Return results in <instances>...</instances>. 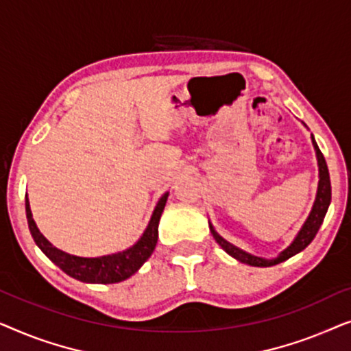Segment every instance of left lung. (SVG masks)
<instances>
[{"label":"left lung","mask_w":351,"mask_h":351,"mask_svg":"<svg viewBox=\"0 0 351 351\" xmlns=\"http://www.w3.org/2000/svg\"><path fill=\"white\" fill-rule=\"evenodd\" d=\"M311 143H313V148L316 153V161H318V172H319L318 174V177H319L318 190H316V198H315L313 208H311L308 217H306L304 225H302L299 233H297L295 238L292 239V243L285 249V251H281L280 254H278L275 258L257 257V256H254V254H249L246 251H243V249L237 247L234 244L228 243L227 239L222 238L217 232H215L213 223L209 222V228H210V233H213L214 239L219 243V246L222 247L223 251L228 254V256H232L233 258H237L238 262L246 263V265H251V267H271V265H276V263L287 261V258L295 256V254H299L300 251H304V249L308 246L311 241H313V238L316 237V233H318V230L321 227V223H323L324 215H326V213H328V208L330 204V179H329L328 165H326L323 153L319 152L318 143H316L313 134H311Z\"/></svg>","instance_id":"8db88e82"}]
</instances>
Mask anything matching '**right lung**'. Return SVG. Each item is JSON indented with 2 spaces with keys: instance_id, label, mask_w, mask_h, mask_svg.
Returning <instances> with one entry per match:
<instances>
[{
  "instance_id": "add662e5",
  "label": "right lung",
  "mask_w": 351,
  "mask_h": 351,
  "mask_svg": "<svg viewBox=\"0 0 351 351\" xmlns=\"http://www.w3.org/2000/svg\"><path fill=\"white\" fill-rule=\"evenodd\" d=\"M167 196H169V193L166 191V193L158 199L155 209H153L150 222H148L142 237L137 239V243L132 244L131 247L124 249V251L108 254V256L78 257L52 246V244L43 237L40 228L36 227L35 220H33L28 196L25 198L27 222L36 246L40 247L43 254H45L52 263H56L62 271H65L69 276L83 282L112 285V282H119L131 278L134 273L148 261L152 252L155 251V246L158 243V223H160Z\"/></svg>"
}]
</instances>
